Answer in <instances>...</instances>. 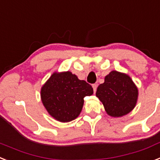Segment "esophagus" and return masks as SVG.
I'll return each mask as SVG.
<instances>
[{"mask_svg": "<svg viewBox=\"0 0 160 160\" xmlns=\"http://www.w3.org/2000/svg\"><path fill=\"white\" fill-rule=\"evenodd\" d=\"M92 87H93L94 93H95V92H96V89H97V85L96 84H93V85H92Z\"/></svg>", "mask_w": 160, "mask_h": 160, "instance_id": "1", "label": "esophagus"}]
</instances>
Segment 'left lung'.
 Wrapping results in <instances>:
<instances>
[{
  "label": "left lung",
  "instance_id": "left-lung-1",
  "mask_svg": "<svg viewBox=\"0 0 160 160\" xmlns=\"http://www.w3.org/2000/svg\"><path fill=\"white\" fill-rule=\"evenodd\" d=\"M96 96L103 103L109 116L121 117L136 106L138 90L129 75L113 70L98 87Z\"/></svg>",
  "mask_w": 160,
  "mask_h": 160
}]
</instances>
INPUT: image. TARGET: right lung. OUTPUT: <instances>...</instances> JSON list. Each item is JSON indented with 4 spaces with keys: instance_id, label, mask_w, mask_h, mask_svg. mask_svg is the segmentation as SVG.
<instances>
[{
    "instance_id": "right-lung-1",
    "label": "right lung",
    "mask_w": 160,
    "mask_h": 160,
    "mask_svg": "<svg viewBox=\"0 0 160 160\" xmlns=\"http://www.w3.org/2000/svg\"><path fill=\"white\" fill-rule=\"evenodd\" d=\"M92 94V87L69 71L55 72L41 88V100L54 119L69 122L79 116L84 97Z\"/></svg>"
}]
</instances>
